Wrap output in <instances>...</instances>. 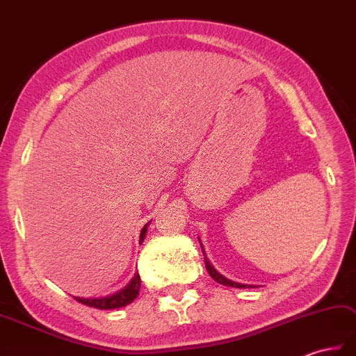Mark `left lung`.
I'll use <instances>...</instances> for the list:
<instances>
[{
    "mask_svg": "<svg viewBox=\"0 0 356 356\" xmlns=\"http://www.w3.org/2000/svg\"><path fill=\"white\" fill-rule=\"evenodd\" d=\"M201 248H202V245H201ZM202 252H204V248H202ZM204 260H205V268H207V271H209V274L211 275V279L216 280L218 283H220V285L232 286V288H248V285H242V283H236V282L228 280L227 277H224L222 274H219V273L215 270V268L211 266V264L209 262L207 257H204ZM250 288H252V286H250Z\"/></svg>",
    "mask_w": 356,
    "mask_h": 356,
    "instance_id": "obj_1",
    "label": "left lung"
}]
</instances>
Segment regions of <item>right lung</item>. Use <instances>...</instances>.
<instances>
[{
	"label": "right lung",
	"instance_id": "obj_1",
	"mask_svg": "<svg viewBox=\"0 0 356 356\" xmlns=\"http://www.w3.org/2000/svg\"><path fill=\"white\" fill-rule=\"evenodd\" d=\"M147 232V224L143 227V230L140 233V243L145 241V236ZM140 292V275L136 274L134 279L129 282V285L120 292H117L114 296L104 297V298H79L74 297L79 303L96 307V309H117V307H123L126 305L132 303L137 298Z\"/></svg>",
	"mask_w": 356,
	"mask_h": 356
}]
</instances>
